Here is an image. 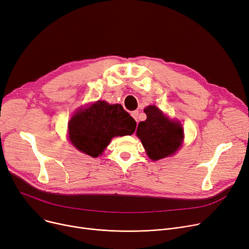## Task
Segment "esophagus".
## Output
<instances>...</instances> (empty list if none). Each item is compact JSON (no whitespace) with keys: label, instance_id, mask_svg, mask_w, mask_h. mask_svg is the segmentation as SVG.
I'll list each match as a JSON object with an SVG mask.
<instances>
[{"label":"esophagus","instance_id":"34e87169","mask_svg":"<svg viewBox=\"0 0 249 249\" xmlns=\"http://www.w3.org/2000/svg\"><path fill=\"white\" fill-rule=\"evenodd\" d=\"M131 116L137 121L138 116H139V111H133V112H131Z\"/></svg>","mask_w":249,"mask_h":249}]
</instances>
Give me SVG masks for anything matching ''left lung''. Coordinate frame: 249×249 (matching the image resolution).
<instances>
[{"instance_id": "8db88e82", "label": "left lung", "mask_w": 249, "mask_h": 249, "mask_svg": "<svg viewBox=\"0 0 249 249\" xmlns=\"http://www.w3.org/2000/svg\"><path fill=\"white\" fill-rule=\"evenodd\" d=\"M144 112L147 118L138 124L136 134L149 159L159 160L174 154L184 137L182 127L178 122L167 119L155 106L146 107Z\"/></svg>"}]
</instances>
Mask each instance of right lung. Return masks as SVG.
<instances>
[{"label": "right lung", "mask_w": 249, "mask_h": 249, "mask_svg": "<svg viewBox=\"0 0 249 249\" xmlns=\"http://www.w3.org/2000/svg\"><path fill=\"white\" fill-rule=\"evenodd\" d=\"M136 122L120 104L98 101L69 122L70 140L80 151L98 158L115 136L131 135Z\"/></svg>", "instance_id": "right-lung-1"}]
</instances>
